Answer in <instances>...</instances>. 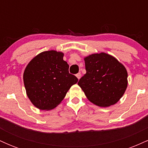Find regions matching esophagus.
<instances>
[{
  "mask_svg": "<svg viewBox=\"0 0 148 148\" xmlns=\"http://www.w3.org/2000/svg\"><path fill=\"white\" fill-rule=\"evenodd\" d=\"M76 77H77L78 78V79H81V73H78V74H76Z\"/></svg>",
  "mask_w": 148,
  "mask_h": 148,
  "instance_id": "1",
  "label": "esophagus"
}]
</instances>
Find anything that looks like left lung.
<instances>
[{
    "mask_svg": "<svg viewBox=\"0 0 148 148\" xmlns=\"http://www.w3.org/2000/svg\"><path fill=\"white\" fill-rule=\"evenodd\" d=\"M86 74L78 85L87 99L97 106L114 105L125 94L128 74L125 66L104 52L84 57Z\"/></svg>",
    "mask_w": 148,
    "mask_h": 148,
    "instance_id": "left-lung-1",
    "label": "left lung"
}]
</instances>
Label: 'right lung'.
<instances>
[{"mask_svg": "<svg viewBox=\"0 0 148 148\" xmlns=\"http://www.w3.org/2000/svg\"><path fill=\"white\" fill-rule=\"evenodd\" d=\"M63 56L61 51H43L34 57L25 67L23 79L26 95L38 109H53L78 82L77 78L69 73V64Z\"/></svg>", "mask_w": 148, "mask_h": 148, "instance_id": "right-lung-1", "label": "right lung"}]
</instances>
